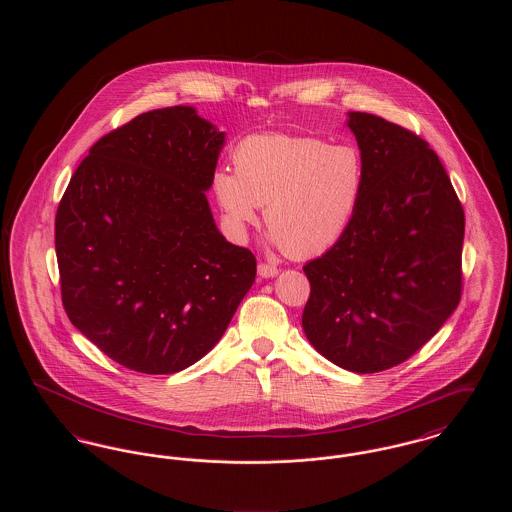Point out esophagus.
Masks as SVG:
<instances>
[{
  "instance_id": "1",
  "label": "esophagus",
  "mask_w": 512,
  "mask_h": 512,
  "mask_svg": "<svg viewBox=\"0 0 512 512\" xmlns=\"http://www.w3.org/2000/svg\"><path fill=\"white\" fill-rule=\"evenodd\" d=\"M278 272H280V268L274 267V265H267V263H259V267H257L259 278H272Z\"/></svg>"
}]
</instances>
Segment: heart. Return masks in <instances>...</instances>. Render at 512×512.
Instances as JSON below:
<instances>
[{"label":"heart","instance_id":"1","mask_svg":"<svg viewBox=\"0 0 512 512\" xmlns=\"http://www.w3.org/2000/svg\"><path fill=\"white\" fill-rule=\"evenodd\" d=\"M234 167L217 169L211 184L228 230L242 238L265 205L270 244L293 259L317 257L340 242L368 180L357 147L284 132L244 138L234 149Z\"/></svg>","mask_w":512,"mask_h":512}]
</instances>
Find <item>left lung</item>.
<instances>
[{
    "label": "left lung",
    "mask_w": 512,
    "mask_h": 512,
    "mask_svg": "<svg viewBox=\"0 0 512 512\" xmlns=\"http://www.w3.org/2000/svg\"><path fill=\"white\" fill-rule=\"evenodd\" d=\"M366 161L359 213L303 270L307 340L357 374L388 370L430 340L461 301L464 211L438 155L407 128L347 113Z\"/></svg>",
    "instance_id": "8db88e82"
}]
</instances>
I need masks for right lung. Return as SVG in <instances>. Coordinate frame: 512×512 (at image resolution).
I'll return each mask as SVG.
<instances>
[{
    "instance_id": "1",
    "label": "right lung",
    "mask_w": 512,
    "mask_h": 512,
    "mask_svg": "<svg viewBox=\"0 0 512 512\" xmlns=\"http://www.w3.org/2000/svg\"><path fill=\"white\" fill-rule=\"evenodd\" d=\"M222 146L194 107L142 113L90 147L59 203L63 307L130 370L197 363L255 282L253 253L226 242L205 195Z\"/></svg>"
}]
</instances>
